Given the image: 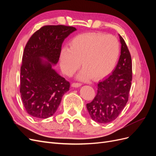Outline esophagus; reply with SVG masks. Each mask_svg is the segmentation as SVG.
Instances as JSON below:
<instances>
[{
    "mask_svg": "<svg viewBox=\"0 0 156 156\" xmlns=\"http://www.w3.org/2000/svg\"><path fill=\"white\" fill-rule=\"evenodd\" d=\"M81 85H82V84L81 83H73L72 84V86L73 87H81Z\"/></svg>",
    "mask_w": 156,
    "mask_h": 156,
    "instance_id": "1",
    "label": "esophagus"
}]
</instances>
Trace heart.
Wrapping results in <instances>:
<instances>
[{
	"label": "heart",
	"mask_w": 156,
	"mask_h": 156,
	"mask_svg": "<svg viewBox=\"0 0 156 156\" xmlns=\"http://www.w3.org/2000/svg\"><path fill=\"white\" fill-rule=\"evenodd\" d=\"M119 40L112 35L100 33H84L77 35L69 43V48H63L60 64L64 74L72 76L81 66L79 75L81 80H94L105 77L114 68L119 58Z\"/></svg>",
	"instance_id": "b5f03b06"
}]
</instances>
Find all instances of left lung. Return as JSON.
Instances as JSON below:
<instances>
[{"instance_id":"8db88e82","label":"left lung","mask_w":156,"mask_h":156,"mask_svg":"<svg viewBox=\"0 0 156 156\" xmlns=\"http://www.w3.org/2000/svg\"><path fill=\"white\" fill-rule=\"evenodd\" d=\"M121 55L115 70L98 84L97 94L87 108L92 120L101 124L115 120L128 101L132 81L129 51L120 35Z\"/></svg>"}]
</instances>
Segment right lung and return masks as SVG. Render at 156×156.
<instances>
[{
  "label": "right lung",
  "instance_id": "1",
  "mask_svg": "<svg viewBox=\"0 0 156 156\" xmlns=\"http://www.w3.org/2000/svg\"><path fill=\"white\" fill-rule=\"evenodd\" d=\"M75 30L70 26L45 25L32 35L25 47L20 94L26 111L36 119L53 115L69 90V82L56 73L52 64L58 62L64 39Z\"/></svg>",
  "mask_w": 156,
  "mask_h": 156
}]
</instances>
